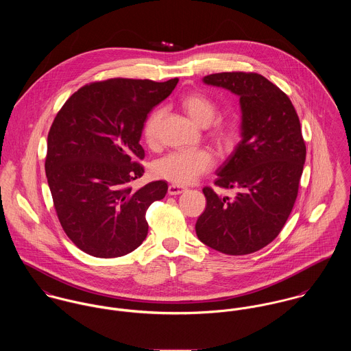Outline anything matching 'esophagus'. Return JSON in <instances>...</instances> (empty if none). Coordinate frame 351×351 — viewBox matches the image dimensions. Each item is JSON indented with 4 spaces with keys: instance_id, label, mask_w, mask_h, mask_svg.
I'll list each match as a JSON object with an SVG mask.
<instances>
[{
    "instance_id": "esophagus-1",
    "label": "esophagus",
    "mask_w": 351,
    "mask_h": 351,
    "mask_svg": "<svg viewBox=\"0 0 351 351\" xmlns=\"http://www.w3.org/2000/svg\"><path fill=\"white\" fill-rule=\"evenodd\" d=\"M169 195L170 196H176V195H181L182 192H185V188L184 186H180V185H176V184H171L167 189Z\"/></svg>"
}]
</instances>
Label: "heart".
<instances>
[{
  "mask_svg": "<svg viewBox=\"0 0 351 351\" xmlns=\"http://www.w3.org/2000/svg\"><path fill=\"white\" fill-rule=\"evenodd\" d=\"M181 105L189 117L201 127H208L219 113L217 105L202 93L185 96ZM163 116L162 109H155L143 125V136L150 147H156L159 142V123ZM210 138L220 147H228L235 139V131L231 125L217 123L210 130ZM215 163L210 151L178 150L162 158L155 166L158 177L178 185H189L197 181L202 174L209 171Z\"/></svg>",
  "mask_w": 351,
  "mask_h": 351,
  "instance_id": "b5f03b06",
  "label": "heart"
}]
</instances>
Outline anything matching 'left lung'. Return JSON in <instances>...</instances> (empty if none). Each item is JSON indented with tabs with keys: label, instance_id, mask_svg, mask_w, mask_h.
I'll use <instances>...</instances> for the list:
<instances>
[{
	"label": "left lung",
	"instance_id": "obj_1",
	"mask_svg": "<svg viewBox=\"0 0 351 351\" xmlns=\"http://www.w3.org/2000/svg\"><path fill=\"white\" fill-rule=\"evenodd\" d=\"M204 82L239 96L242 141L215 181L237 195L205 186L196 234L213 250L246 255L273 242L293 209L306 154L300 120L289 97L258 73H216Z\"/></svg>",
	"mask_w": 351,
	"mask_h": 351
}]
</instances>
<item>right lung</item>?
<instances>
[{
    "label": "right lung",
    "instance_id": "right-lung-1",
    "mask_svg": "<svg viewBox=\"0 0 351 351\" xmlns=\"http://www.w3.org/2000/svg\"><path fill=\"white\" fill-rule=\"evenodd\" d=\"M166 82L110 78L78 89L56 113L47 138L46 176L53 208L69 239L97 258L123 256L147 237L146 212L167 192L166 181L139 191V141L151 109L170 96Z\"/></svg>",
    "mask_w": 351,
    "mask_h": 351
}]
</instances>
